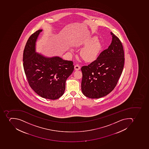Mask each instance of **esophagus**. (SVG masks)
Masks as SVG:
<instances>
[{"mask_svg":"<svg viewBox=\"0 0 149 149\" xmlns=\"http://www.w3.org/2000/svg\"><path fill=\"white\" fill-rule=\"evenodd\" d=\"M80 68H81V67H80V66H79L78 64H76V65L74 66V69H75V70H80Z\"/></svg>","mask_w":149,"mask_h":149,"instance_id":"1","label":"esophagus"}]
</instances>
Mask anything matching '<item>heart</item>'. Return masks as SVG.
<instances>
[{
  "mask_svg": "<svg viewBox=\"0 0 149 149\" xmlns=\"http://www.w3.org/2000/svg\"><path fill=\"white\" fill-rule=\"evenodd\" d=\"M86 45L80 52L81 57L87 62H92L97 59L102 46L100 40L96 37L86 39L82 43Z\"/></svg>",
  "mask_w": 149,
  "mask_h": 149,
  "instance_id": "1",
  "label": "heart"
}]
</instances>
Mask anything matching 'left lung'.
<instances>
[{"instance_id":"left-lung-1","label":"left lung","mask_w":149,"mask_h":149,"mask_svg":"<svg viewBox=\"0 0 149 149\" xmlns=\"http://www.w3.org/2000/svg\"><path fill=\"white\" fill-rule=\"evenodd\" d=\"M110 33L112 40L108 48L101 52L96 60L81 68V90L89 98H99L111 92L123 70V47L118 38L112 32Z\"/></svg>"}]
</instances>
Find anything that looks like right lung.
<instances>
[{"label": "right lung", "mask_w": 149, "mask_h": 149, "mask_svg": "<svg viewBox=\"0 0 149 149\" xmlns=\"http://www.w3.org/2000/svg\"><path fill=\"white\" fill-rule=\"evenodd\" d=\"M42 30L31 35L24 50L23 67L28 83L41 97L56 100L63 95L66 81L73 73V62L59 57H47L35 51L36 42Z\"/></svg>", "instance_id": "1"}]
</instances>
